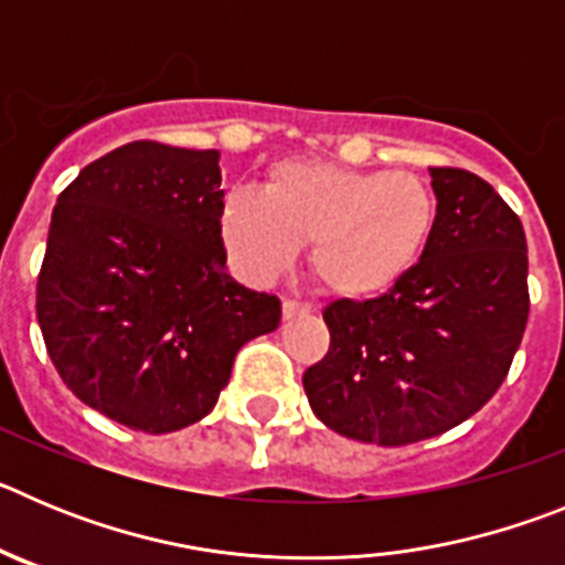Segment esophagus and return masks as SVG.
Wrapping results in <instances>:
<instances>
[{"label":"esophagus","instance_id":"esophagus-1","mask_svg":"<svg viewBox=\"0 0 565 565\" xmlns=\"http://www.w3.org/2000/svg\"><path fill=\"white\" fill-rule=\"evenodd\" d=\"M306 313H311V306H308V302H297V299H286V302H282V317L286 319L306 317Z\"/></svg>","mask_w":565,"mask_h":565}]
</instances>
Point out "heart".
<instances>
[{
	"mask_svg": "<svg viewBox=\"0 0 565 565\" xmlns=\"http://www.w3.org/2000/svg\"><path fill=\"white\" fill-rule=\"evenodd\" d=\"M436 226V198L413 172H364L333 163L286 161L263 192L232 189L221 206V234L248 279L291 268L311 243V271L326 291L371 299L418 266Z\"/></svg>",
	"mask_w": 565,
	"mask_h": 565,
	"instance_id": "b5f03b06",
	"label": "heart"
}]
</instances>
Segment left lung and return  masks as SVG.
Masks as SVG:
<instances>
[{
	"instance_id": "left-lung-1",
	"label": "left lung",
	"mask_w": 565,
	"mask_h": 565,
	"mask_svg": "<svg viewBox=\"0 0 565 565\" xmlns=\"http://www.w3.org/2000/svg\"><path fill=\"white\" fill-rule=\"evenodd\" d=\"M436 226L418 266L376 299L322 311L326 359L302 384L344 438L402 447L441 436L495 396L529 319L526 234L483 178L430 167Z\"/></svg>"
}]
</instances>
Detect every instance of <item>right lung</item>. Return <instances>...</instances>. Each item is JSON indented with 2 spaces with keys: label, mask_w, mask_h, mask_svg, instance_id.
Masks as SVG:
<instances>
[{
  "label": "right lung",
  "mask_w": 565,
  "mask_h": 565,
  "mask_svg": "<svg viewBox=\"0 0 565 565\" xmlns=\"http://www.w3.org/2000/svg\"><path fill=\"white\" fill-rule=\"evenodd\" d=\"M221 152L132 141L58 194L36 317L58 376L141 433L212 413L248 339L277 331L271 294L226 274Z\"/></svg>",
  "instance_id": "add662e5"
}]
</instances>
